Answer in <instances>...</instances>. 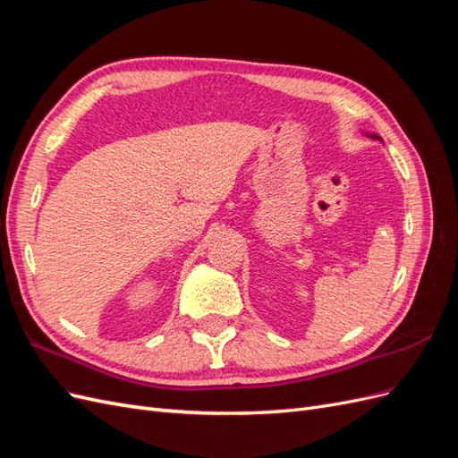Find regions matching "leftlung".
<instances>
[{
	"mask_svg": "<svg viewBox=\"0 0 458 458\" xmlns=\"http://www.w3.org/2000/svg\"><path fill=\"white\" fill-rule=\"evenodd\" d=\"M369 137H372V140H380V135H377V133H367ZM382 141V140H380Z\"/></svg>",
	"mask_w": 458,
	"mask_h": 458,
	"instance_id": "1",
	"label": "left lung"
}]
</instances>
